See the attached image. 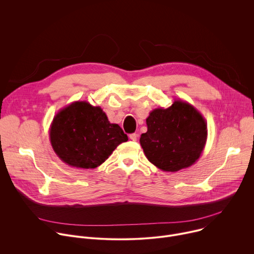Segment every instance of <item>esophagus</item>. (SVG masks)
<instances>
[{
  "label": "esophagus",
  "mask_w": 254,
  "mask_h": 254,
  "mask_svg": "<svg viewBox=\"0 0 254 254\" xmlns=\"http://www.w3.org/2000/svg\"><path fill=\"white\" fill-rule=\"evenodd\" d=\"M129 139L135 141V140L137 139V134H136V133H131V134H129Z\"/></svg>",
  "instance_id": "esophagus-1"
}]
</instances>
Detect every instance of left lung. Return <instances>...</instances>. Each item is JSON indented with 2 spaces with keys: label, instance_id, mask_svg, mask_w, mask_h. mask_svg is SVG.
Wrapping results in <instances>:
<instances>
[{
  "label": "left lung",
  "instance_id": "1",
  "mask_svg": "<svg viewBox=\"0 0 254 254\" xmlns=\"http://www.w3.org/2000/svg\"><path fill=\"white\" fill-rule=\"evenodd\" d=\"M146 123L148 130L139 143L157 168L178 172L198 161L207 139V123L192 104L176 99L168 108H155Z\"/></svg>",
  "mask_w": 254,
  "mask_h": 254
}]
</instances>
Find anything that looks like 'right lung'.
<instances>
[{"mask_svg":"<svg viewBox=\"0 0 254 254\" xmlns=\"http://www.w3.org/2000/svg\"><path fill=\"white\" fill-rule=\"evenodd\" d=\"M49 137L59 159L68 166L94 169L108 159L127 135L117 124H111L99 106L74 101L54 117Z\"/></svg>","mask_w":254,"mask_h":254,"instance_id":"add662e5","label":"right lung"}]
</instances>
